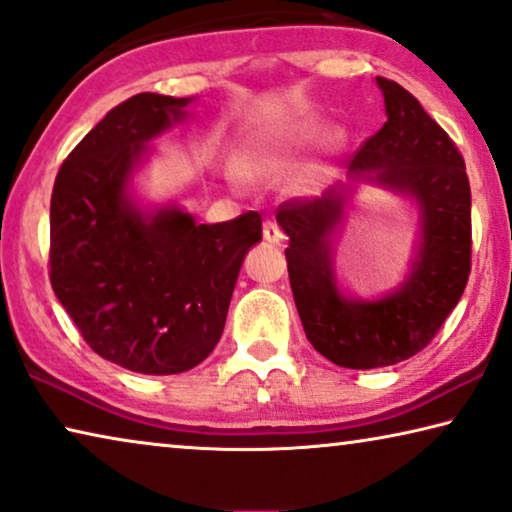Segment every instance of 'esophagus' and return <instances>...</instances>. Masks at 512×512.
I'll return each mask as SVG.
<instances>
[{
    "instance_id": "obj_1",
    "label": "esophagus",
    "mask_w": 512,
    "mask_h": 512,
    "mask_svg": "<svg viewBox=\"0 0 512 512\" xmlns=\"http://www.w3.org/2000/svg\"><path fill=\"white\" fill-rule=\"evenodd\" d=\"M262 234H264L266 241L276 243V246H278V243L285 241V232H283V229H280V225H278L276 220H266Z\"/></svg>"
}]
</instances>
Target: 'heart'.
Returning a JSON list of instances; mask_svg holds the SVG:
<instances>
[{"label": "heart", "instance_id": "b5f03b06", "mask_svg": "<svg viewBox=\"0 0 512 512\" xmlns=\"http://www.w3.org/2000/svg\"><path fill=\"white\" fill-rule=\"evenodd\" d=\"M327 132V122L320 118H306L294 122L280 132L276 139L266 143V148L250 160V171L257 176H273L290 167L297 160V155L304 153L311 146H315ZM331 141H338V136H331Z\"/></svg>", "mask_w": 512, "mask_h": 512}]
</instances>
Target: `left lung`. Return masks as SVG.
Listing matches in <instances>:
<instances>
[{
	"mask_svg": "<svg viewBox=\"0 0 512 512\" xmlns=\"http://www.w3.org/2000/svg\"><path fill=\"white\" fill-rule=\"evenodd\" d=\"M387 122L352 157V171L420 201L424 236L410 278L390 297L348 301L336 290L329 234L341 218L336 190L322 199H290L276 208L290 236L287 273L301 325L313 348L345 369H376L413 357L434 341L462 299L471 273V185L464 157L420 102L378 76Z\"/></svg>",
	"mask_w": 512,
	"mask_h": 512,
	"instance_id": "left-lung-1",
	"label": "left lung"
}]
</instances>
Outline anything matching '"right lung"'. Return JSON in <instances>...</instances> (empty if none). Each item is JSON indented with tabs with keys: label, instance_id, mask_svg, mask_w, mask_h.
Masks as SVG:
<instances>
[{
	"label": "right lung",
	"instance_id": "1",
	"mask_svg": "<svg viewBox=\"0 0 512 512\" xmlns=\"http://www.w3.org/2000/svg\"><path fill=\"white\" fill-rule=\"evenodd\" d=\"M187 102L141 92L115 106L62 162L50 197L55 297L99 357L148 376L190 371L211 355L246 250L262 239L257 211L197 225L178 208L143 218L127 204L143 143Z\"/></svg>",
	"mask_w": 512,
	"mask_h": 512
}]
</instances>
